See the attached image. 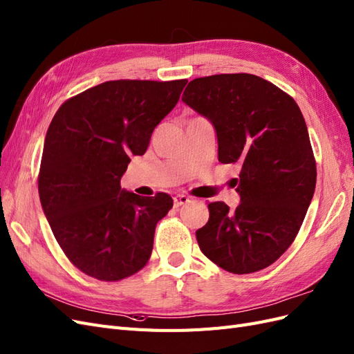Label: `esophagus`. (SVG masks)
Returning <instances> with one entry per match:
<instances>
[{
  "instance_id": "obj_1",
  "label": "esophagus",
  "mask_w": 354,
  "mask_h": 354,
  "mask_svg": "<svg viewBox=\"0 0 354 354\" xmlns=\"http://www.w3.org/2000/svg\"><path fill=\"white\" fill-rule=\"evenodd\" d=\"M187 202H189V198L185 196V195H177V196H174V207H176V208H178V207H181V205H185V203H187Z\"/></svg>"
}]
</instances>
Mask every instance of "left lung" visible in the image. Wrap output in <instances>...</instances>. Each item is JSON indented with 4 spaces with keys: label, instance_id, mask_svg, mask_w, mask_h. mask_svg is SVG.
Returning a JSON list of instances; mask_svg holds the SVG:
<instances>
[{
    "label": "left lung",
    "instance_id": "8db88e82",
    "mask_svg": "<svg viewBox=\"0 0 354 354\" xmlns=\"http://www.w3.org/2000/svg\"><path fill=\"white\" fill-rule=\"evenodd\" d=\"M186 104L212 122L221 164L241 165L238 208L208 203L196 230L203 255L246 274L266 269L291 246L316 187V160L301 111L291 95L251 73L190 81Z\"/></svg>",
    "mask_w": 354,
    "mask_h": 354
}]
</instances>
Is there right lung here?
<instances>
[{
  "mask_svg": "<svg viewBox=\"0 0 354 354\" xmlns=\"http://www.w3.org/2000/svg\"><path fill=\"white\" fill-rule=\"evenodd\" d=\"M187 80L108 81L63 103L42 149L38 192L53 234L82 273L116 282L151 259L156 223L173 198L121 189L131 155H143Z\"/></svg>",
  "mask_w": 354,
  "mask_h": 354,
  "instance_id": "obj_1",
  "label": "right lung"
}]
</instances>
